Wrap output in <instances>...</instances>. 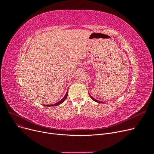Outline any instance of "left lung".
<instances>
[{
    "label": "left lung",
    "mask_w": 154,
    "mask_h": 154,
    "mask_svg": "<svg viewBox=\"0 0 154 154\" xmlns=\"http://www.w3.org/2000/svg\"><path fill=\"white\" fill-rule=\"evenodd\" d=\"M89 95H90V97H91V99L93 100H94L95 102H98V103H102V102H100V101H99V100H96V99H94L93 97H92L89 94Z\"/></svg>",
    "instance_id": "1"
}]
</instances>
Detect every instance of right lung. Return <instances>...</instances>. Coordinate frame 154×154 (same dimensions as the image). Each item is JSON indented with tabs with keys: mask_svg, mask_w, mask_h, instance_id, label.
I'll list each match as a JSON object with an SVG mask.
<instances>
[{
	"mask_svg": "<svg viewBox=\"0 0 154 154\" xmlns=\"http://www.w3.org/2000/svg\"><path fill=\"white\" fill-rule=\"evenodd\" d=\"M67 95H68V91H67V92H66V95H65V96L63 97V98H62V99H61L60 101H59L58 102H57V103H54V104H52V105H44V106H47V107L57 106H59V105L61 104L62 103H63V102H64V100L67 99Z\"/></svg>",
	"mask_w": 154,
	"mask_h": 154,
	"instance_id": "1",
	"label": "right lung"
}]
</instances>
